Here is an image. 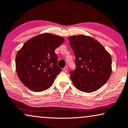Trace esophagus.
<instances>
[{"label": "esophagus", "mask_w": 128, "mask_h": 128, "mask_svg": "<svg viewBox=\"0 0 128 128\" xmlns=\"http://www.w3.org/2000/svg\"><path fill=\"white\" fill-rule=\"evenodd\" d=\"M63 70H64V72H67V71H68V67L67 66H66V67H65L64 68H63Z\"/></svg>", "instance_id": "obj_1"}]
</instances>
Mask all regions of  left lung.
<instances>
[{
  "label": "left lung",
  "instance_id": "obj_1",
  "mask_svg": "<svg viewBox=\"0 0 128 128\" xmlns=\"http://www.w3.org/2000/svg\"><path fill=\"white\" fill-rule=\"evenodd\" d=\"M68 40L76 57V69L70 72L74 86L86 93L99 89L111 75L110 55L90 36L80 35L70 36Z\"/></svg>",
  "mask_w": 128,
  "mask_h": 128
}]
</instances>
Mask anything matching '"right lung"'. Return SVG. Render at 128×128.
<instances>
[{"label": "right lung", "mask_w": 128, "mask_h": 128, "mask_svg": "<svg viewBox=\"0 0 128 128\" xmlns=\"http://www.w3.org/2000/svg\"><path fill=\"white\" fill-rule=\"evenodd\" d=\"M61 36L42 34L24 44L16 56L19 80L34 92H42L52 86L62 69L58 67L54 51L64 42Z\"/></svg>", "instance_id": "right-lung-1"}]
</instances>
